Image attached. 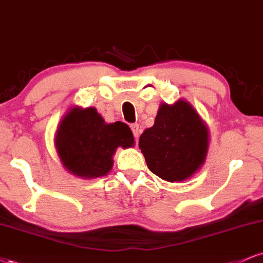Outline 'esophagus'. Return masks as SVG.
Returning a JSON list of instances; mask_svg holds the SVG:
<instances>
[{"label":"esophagus","mask_w":263,"mask_h":263,"mask_svg":"<svg viewBox=\"0 0 263 263\" xmlns=\"http://www.w3.org/2000/svg\"><path fill=\"white\" fill-rule=\"evenodd\" d=\"M131 129L132 132H134V136L136 138L140 137L141 135V126L138 125V123H134V125H131Z\"/></svg>","instance_id":"34e87169"}]
</instances>
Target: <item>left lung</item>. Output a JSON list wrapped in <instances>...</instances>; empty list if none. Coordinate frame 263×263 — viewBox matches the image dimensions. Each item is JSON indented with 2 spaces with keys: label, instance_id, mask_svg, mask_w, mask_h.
Here are the masks:
<instances>
[{
  "label": "left lung",
  "instance_id": "left-lung-1",
  "mask_svg": "<svg viewBox=\"0 0 263 263\" xmlns=\"http://www.w3.org/2000/svg\"><path fill=\"white\" fill-rule=\"evenodd\" d=\"M209 132L194 107L183 99L162 104L155 125L144 129L138 146L152 173L167 182H183L204 164Z\"/></svg>",
  "mask_w": 263,
  "mask_h": 263
}]
</instances>
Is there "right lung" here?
<instances>
[{
    "instance_id": "right-lung-1",
    "label": "right lung",
    "mask_w": 263,
    "mask_h": 263,
    "mask_svg": "<svg viewBox=\"0 0 263 263\" xmlns=\"http://www.w3.org/2000/svg\"><path fill=\"white\" fill-rule=\"evenodd\" d=\"M134 142V135L126 123H106L96 108L75 106L60 121L55 148L70 173L92 179L111 171L117 147L129 148Z\"/></svg>"
}]
</instances>
